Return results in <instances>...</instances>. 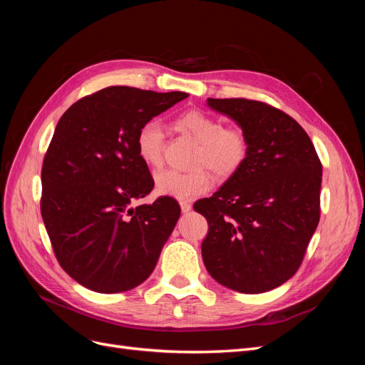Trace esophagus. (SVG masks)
Wrapping results in <instances>:
<instances>
[{"mask_svg":"<svg viewBox=\"0 0 365 365\" xmlns=\"http://www.w3.org/2000/svg\"><path fill=\"white\" fill-rule=\"evenodd\" d=\"M180 205H181V212L182 213H187V212H190V210H192V204L187 202V201H181Z\"/></svg>","mask_w":365,"mask_h":365,"instance_id":"1","label":"esophagus"}]
</instances>
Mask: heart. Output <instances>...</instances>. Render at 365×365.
Instances as JSON below:
<instances>
[{
  "mask_svg": "<svg viewBox=\"0 0 365 365\" xmlns=\"http://www.w3.org/2000/svg\"><path fill=\"white\" fill-rule=\"evenodd\" d=\"M173 126L197 143L193 157L196 169L190 172L163 170L155 176L157 192L185 201L205 193L212 187V175L219 180L235 176L248 160L250 138L240 126H224V121L201 111L189 109L173 120ZM141 161L157 169L164 158V135L157 121L141 125L135 137ZM206 169L204 170L203 168Z\"/></svg>",
  "mask_w": 365,
  "mask_h": 365,
  "instance_id": "1",
  "label": "heart"
}]
</instances>
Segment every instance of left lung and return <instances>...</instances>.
<instances>
[{
  "label": "left lung",
  "mask_w": 365,
  "mask_h": 365,
  "mask_svg": "<svg viewBox=\"0 0 365 365\" xmlns=\"http://www.w3.org/2000/svg\"><path fill=\"white\" fill-rule=\"evenodd\" d=\"M250 138V155L235 176L193 208L208 222L207 271L244 294L271 291L300 268L319 222L322 161L297 121L269 103L208 98Z\"/></svg>",
  "instance_id": "obj_1"
}]
</instances>
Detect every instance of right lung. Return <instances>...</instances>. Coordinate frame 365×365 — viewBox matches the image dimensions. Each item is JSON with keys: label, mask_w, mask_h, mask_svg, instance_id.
Listing matches in <instances>:
<instances>
[{"label": "right lung", "mask_w": 365, "mask_h": 365, "mask_svg": "<svg viewBox=\"0 0 365 365\" xmlns=\"http://www.w3.org/2000/svg\"><path fill=\"white\" fill-rule=\"evenodd\" d=\"M185 97L108 86L58 121L42 163L41 215L62 269L85 288L129 291L155 268L181 208L170 196L132 207L153 189L135 137Z\"/></svg>", "instance_id": "obj_1"}]
</instances>
